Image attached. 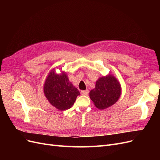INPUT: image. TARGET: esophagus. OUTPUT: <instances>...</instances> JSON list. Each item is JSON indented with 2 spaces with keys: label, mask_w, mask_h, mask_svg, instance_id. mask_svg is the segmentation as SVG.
<instances>
[{
  "label": "esophagus",
  "mask_w": 160,
  "mask_h": 160,
  "mask_svg": "<svg viewBox=\"0 0 160 160\" xmlns=\"http://www.w3.org/2000/svg\"><path fill=\"white\" fill-rule=\"evenodd\" d=\"M81 95H88V93H89V90L86 89V90H85V91H81Z\"/></svg>",
  "instance_id": "esophagus-1"
}]
</instances>
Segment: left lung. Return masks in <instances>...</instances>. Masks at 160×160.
<instances>
[{
	"mask_svg": "<svg viewBox=\"0 0 160 160\" xmlns=\"http://www.w3.org/2000/svg\"><path fill=\"white\" fill-rule=\"evenodd\" d=\"M122 94L119 81L109 74L99 78L95 89L91 90L89 97L97 108L105 109L115 104Z\"/></svg>",
	"mask_w": 160,
	"mask_h": 160,
	"instance_id": "1",
	"label": "left lung"
}]
</instances>
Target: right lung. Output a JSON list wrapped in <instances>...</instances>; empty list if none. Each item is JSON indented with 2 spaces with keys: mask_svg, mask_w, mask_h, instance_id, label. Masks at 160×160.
<instances>
[{
  "mask_svg": "<svg viewBox=\"0 0 160 160\" xmlns=\"http://www.w3.org/2000/svg\"><path fill=\"white\" fill-rule=\"evenodd\" d=\"M43 89L49 103L60 111L70 109L80 95L79 90L69 81L66 72L57 74L55 69L47 75Z\"/></svg>",
  "mask_w": 160,
  "mask_h": 160,
  "instance_id": "obj_1",
  "label": "right lung"
}]
</instances>
